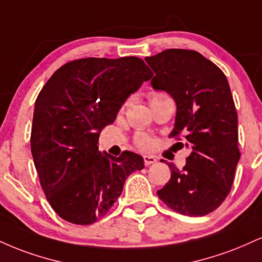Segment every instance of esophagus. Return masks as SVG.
<instances>
[{
    "label": "esophagus",
    "instance_id": "1",
    "mask_svg": "<svg viewBox=\"0 0 262 262\" xmlns=\"http://www.w3.org/2000/svg\"><path fill=\"white\" fill-rule=\"evenodd\" d=\"M155 162H156V157L155 156H151V155H145L144 156L145 166L152 165V163H155Z\"/></svg>",
    "mask_w": 262,
    "mask_h": 262
}]
</instances>
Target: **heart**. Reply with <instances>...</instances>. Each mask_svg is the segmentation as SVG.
<instances>
[{"label": "heart", "mask_w": 262, "mask_h": 262, "mask_svg": "<svg viewBox=\"0 0 262 262\" xmlns=\"http://www.w3.org/2000/svg\"><path fill=\"white\" fill-rule=\"evenodd\" d=\"M162 97H168V95L165 93H161V91H155V93H151L149 99H150V102H152V101H156V100H160L162 99ZM128 102H125L124 105H123L122 108H124L125 106H127ZM135 144H137V146L139 147L141 150H146L149 149L151 146V139L149 137H146V135H140V137L137 138V141H135Z\"/></svg>", "instance_id": "heart-1"}]
</instances>
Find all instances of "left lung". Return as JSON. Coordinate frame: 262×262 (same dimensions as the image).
<instances>
[{"mask_svg":"<svg viewBox=\"0 0 262 262\" xmlns=\"http://www.w3.org/2000/svg\"><path fill=\"white\" fill-rule=\"evenodd\" d=\"M145 61L155 73L154 89L165 90L177 105L171 137L191 150L181 171L168 163L171 179L157 195L181 215L205 216L229 194L241 159L228 80L215 63L193 50H165Z\"/></svg>","mask_w":262,"mask_h":262,"instance_id":"8db88e82","label":"left lung"}]
</instances>
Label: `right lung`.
<instances>
[{
    "instance_id": "obj_1",
    "label": "right lung",
    "mask_w": 262,
    "mask_h": 262,
    "mask_svg": "<svg viewBox=\"0 0 262 262\" xmlns=\"http://www.w3.org/2000/svg\"><path fill=\"white\" fill-rule=\"evenodd\" d=\"M152 72L141 58H80L58 68L37 95L30 147L46 199L74 225L99 221L143 157L99 151L100 132Z\"/></svg>"
}]
</instances>
